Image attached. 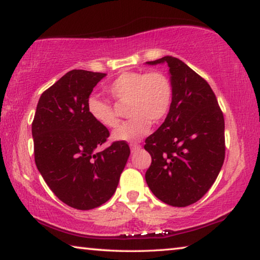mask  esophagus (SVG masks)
Wrapping results in <instances>:
<instances>
[{"instance_id": "1", "label": "esophagus", "mask_w": 260, "mask_h": 260, "mask_svg": "<svg viewBox=\"0 0 260 260\" xmlns=\"http://www.w3.org/2000/svg\"><path fill=\"white\" fill-rule=\"evenodd\" d=\"M140 149H141V146H140V144H132V146H131V150H132V152L138 151V150H140Z\"/></svg>"}]
</instances>
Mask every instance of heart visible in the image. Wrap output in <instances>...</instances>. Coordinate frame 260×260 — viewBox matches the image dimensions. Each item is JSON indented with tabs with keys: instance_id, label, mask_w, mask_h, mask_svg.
<instances>
[{
	"instance_id": "b5f03b06",
	"label": "heart",
	"mask_w": 260,
	"mask_h": 260,
	"mask_svg": "<svg viewBox=\"0 0 260 260\" xmlns=\"http://www.w3.org/2000/svg\"><path fill=\"white\" fill-rule=\"evenodd\" d=\"M110 96L120 104H129L126 124L113 132L112 139L120 142H138L151 128L152 122H159L167 116L173 100V86L169 77L158 71L124 72L107 87ZM89 116L105 128L119 124L112 105L96 96L87 101Z\"/></svg>"
}]
</instances>
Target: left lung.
<instances>
[{"instance_id":"1","label":"left lung","mask_w":260,"mask_h":260,"mask_svg":"<svg viewBox=\"0 0 260 260\" xmlns=\"http://www.w3.org/2000/svg\"><path fill=\"white\" fill-rule=\"evenodd\" d=\"M160 63L170 68L173 100L165 121L146 140V181L157 199L183 208L201 200L221 170L225 120L206 80L172 56L147 61Z\"/></svg>"}]
</instances>
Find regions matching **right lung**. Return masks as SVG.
Returning a JSON list of instances; mask_svg holds the SVG:
<instances>
[{
	"mask_svg": "<svg viewBox=\"0 0 260 260\" xmlns=\"http://www.w3.org/2000/svg\"><path fill=\"white\" fill-rule=\"evenodd\" d=\"M105 76L68 72L43 91L32 122L39 172L63 203L78 210L95 209L111 199L131 153L120 141L96 151L110 133L89 116L87 101Z\"/></svg>",
	"mask_w": 260,
	"mask_h": 260,
	"instance_id": "add662e5",
	"label": "right lung"
}]
</instances>
